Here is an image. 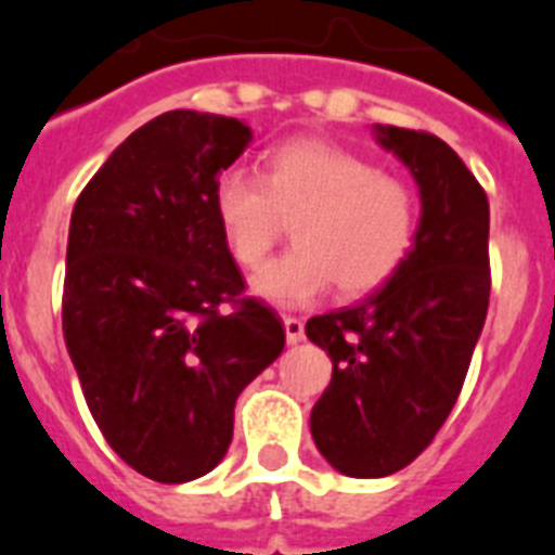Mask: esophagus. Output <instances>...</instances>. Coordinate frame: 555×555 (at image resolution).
I'll use <instances>...</instances> for the list:
<instances>
[{
  "instance_id": "obj_1",
  "label": "esophagus",
  "mask_w": 555,
  "mask_h": 555,
  "mask_svg": "<svg viewBox=\"0 0 555 555\" xmlns=\"http://www.w3.org/2000/svg\"><path fill=\"white\" fill-rule=\"evenodd\" d=\"M284 335H287V344L291 346H296L298 340H305V321L293 315L284 318Z\"/></svg>"
}]
</instances>
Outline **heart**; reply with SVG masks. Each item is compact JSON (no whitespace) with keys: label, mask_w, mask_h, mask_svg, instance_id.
Masks as SVG:
<instances>
[{"label":"heart","mask_w":555,"mask_h":555,"mask_svg":"<svg viewBox=\"0 0 555 555\" xmlns=\"http://www.w3.org/2000/svg\"><path fill=\"white\" fill-rule=\"evenodd\" d=\"M211 209L245 271L268 259L293 220L296 248L254 276V293L279 307L312 305L335 282L346 298L377 291L402 268L418 229V197L404 178L326 139L273 147L262 178L225 170Z\"/></svg>","instance_id":"1"}]
</instances>
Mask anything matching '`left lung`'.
Returning <instances> with one entry per match:
<instances>
[{"label": "left lung", "mask_w": 555, "mask_h": 555, "mask_svg": "<svg viewBox=\"0 0 555 555\" xmlns=\"http://www.w3.org/2000/svg\"><path fill=\"white\" fill-rule=\"evenodd\" d=\"M411 170L422 215L413 248L383 287L307 321L332 379L310 413L318 452L349 478L404 469L455 404L489 310V201L450 144L374 125Z\"/></svg>", "instance_id": "left-lung-1"}]
</instances>
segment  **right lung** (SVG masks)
<instances>
[{
  "instance_id": "add662e5",
  "label": "right lung",
  "mask_w": 555,
  "mask_h": 555,
  "mask_svg": "<svg viewBox=\"0 0 555 555\" xmlns=\"http://www.w3.org/2000/svg\"><path fill=\"white\" fill-rule=\"evenodd\" d=\"M250 139L243 119L167 111L111 153L72 211L66 349L111 450L158 483L223 461L237 397L284 349L276 312L240 298L211 209Z\"/></svg>"
}]
</instances>
